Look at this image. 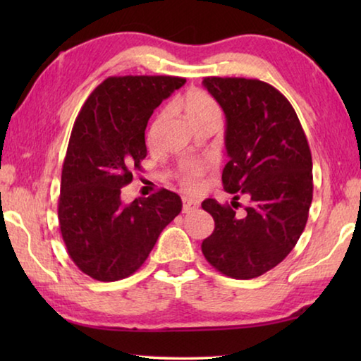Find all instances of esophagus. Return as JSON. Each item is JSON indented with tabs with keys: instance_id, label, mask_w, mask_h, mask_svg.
<instances>
[{
	"instance_id": "esophagus-1",
	"label": "esophagus",
	"mask_w": 361,
	"mask_h": 361,
	"mask_svg": "<svg viewBox=\"0 0 361 361\" xmlns=\"http://www.w3.org/2000/svg\"><path fill=\"white\" fill-rule=\"evenodd\" d=\"M199 209V204L195 200H189V199H183V213H191Z\"/></svg>"
}]
</instances>
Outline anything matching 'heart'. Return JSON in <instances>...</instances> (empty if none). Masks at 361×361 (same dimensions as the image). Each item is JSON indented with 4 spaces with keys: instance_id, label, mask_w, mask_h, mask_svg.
<instances>
[{
    "instance_id": "obj_1",
    "label": "heart",
    "mask_w": 361,
    "mask_h": 361,
    "mask_svg": "<svg viewBox=\"0 0 361 361\" xmlns=\"http://www.w3.org/2000/svg\"><path fill=\"white\" fill-rule=\"evenodd\" d=\"M180 106L197 130L204 129L207 126L221 124V108H219L218 102L210 94L204 92V90H189L180 100ZM152 130H154V127H152ZM207 169H209V166L204 162L183 164L180 173L181 185L188 191H192V189L197 188L199 180L202 178Z\"/></svg>"
}]
</instances>
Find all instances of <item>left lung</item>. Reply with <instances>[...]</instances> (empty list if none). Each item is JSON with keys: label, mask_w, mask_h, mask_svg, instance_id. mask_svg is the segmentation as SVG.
Wrapping results in <instances>:
<instances>
[{"label": "left lung", "mask_w": 361, "mask_h": 361, "mask_svg": "<svg viewBox=\"0 0 361 361\" xmlns=\"http://www.w3.org/2000/svg\"><path fill=\"white\" fill-rule=\"evenodd\" d=\"M226 114L223 186L250 205L207 199L215 219L202 242L205 259L224 276L248 280L282 262L301 237L312 204V154L298 114L274 85L247 78H204ZM240 204L232 202L237 209Z\"/></svg>", "instance_id": "8db88e82"}]
</instances>
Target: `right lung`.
<instances>
[{
	"label": "right lung",
	"instance_id": "add662e5",
	"mask_svg": "<svg viewBox=\"0 0 361 361\" xmlns=\"http://www.w3.org/2000/svg\"><path fill=\"white\" fill-rule=\"evenodd\" d=\"M185 82L178 76L106 78L78 114L62 169L59 226L70 258L89 277L132 276L181 212L180 195L169 189L124 205L121 188L142 169L152 111Z\"/></svg>",
	"mask_w": 361,
	"mask_h": 361
}]
</instances>
